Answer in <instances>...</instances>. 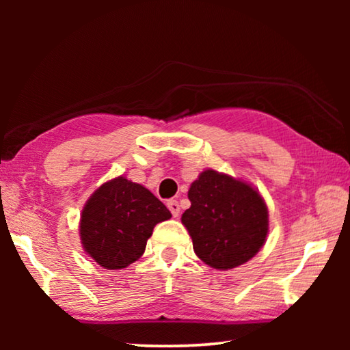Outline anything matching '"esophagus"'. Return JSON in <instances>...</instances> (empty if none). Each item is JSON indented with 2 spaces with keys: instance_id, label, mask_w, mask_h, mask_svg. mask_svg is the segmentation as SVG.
<instances>
[{
  "instance_id": "esophagus-1",
  "label": "esophagus",
  "mask_w": 350,
  "mask_h": 350,
  "mask_svg": "<svg viewBox=\"0 0 350 350\" xmlns=\"http://www.w3.org/2000/svg\"><path fill=\"white\" fill-rule=\"evenodd\" d=\"M167 206L170 208L171 215H173L174 217H179V215H180V205H179V202H177V200L170 199L168 202H167Z\"/></svg>"
}]
</instances>
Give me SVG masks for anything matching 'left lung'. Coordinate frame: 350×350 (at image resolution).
<instances>
[{
	"instance_id": "1",
	"label": "left lung",
	"mask_w": 350,
	"mask_h": 350,
	"mask_svg": "<svg viewBox=\"0 0 350 350\" xmlns=\"http://www.w3.org/2000/svg\"><path fill=\"white\" fill-rule=\"evenodd\" d=\"M191 206L182 215L194 253L206 265L230 270L245 264L264 245L269 210L247 182L205 170L189 187Z\"/></svg>"
}]
</instances>
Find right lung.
<instances>
[{"mask_svg":"<svg viewBox=\"0 0 350 350\" xmlns=\"http://www.w3.org/2000/svg\"><path fill=\"white\" fill-rule=\"evenodd\" d=\"M170 217L150 189L116 177L88 199L80 219L81 244L102 267L125 269L144 254L156 224Z\"/></svg>","mask_w":350,"mask_h":350,"instance_id":"add662e5","label":"right lung"}]
</instances>
